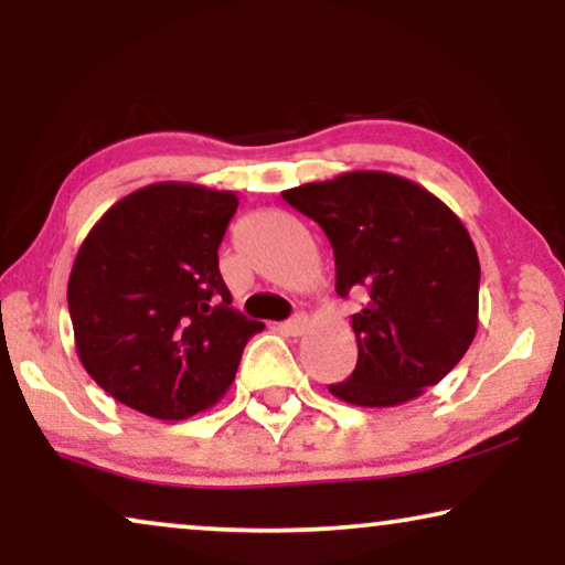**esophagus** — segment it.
Returning a JSON list of instances; mask_svg holds the SVG:
<instances>
[{
    "label": "esophagus",
    "mask_w": 565,
    "mask_h": 565,
    "mask_svg": "<svg viewBox=\"0 0 565 565\" xmlns=\"http://www.w3.org/2000/svg\"><path fill=\"white\" fill-rule=\"evenodd\" d=\"M308 327H311V321H308V316H306V313H298V316H292L290 321L282 323V331H288L290 337H300Z\"/></svg>",
    "instance_id": "1"
}]
</instances>
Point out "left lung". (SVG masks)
<instances>
[{"mask_svg":"<svg viewBox=\"0 0 565 565\" xmlns=\"http://www.w3.org/2000/svg\"><path fill=\"white\" fill-rule=\"evenodd\" d=\"M327 234L337 292H365L352 316L358 365L331 396L385 408L419 398L462 360L478 329L468 228L437 195L391 172H344L282 192Z\"/></svg>","mask_w":565,"mask_h":565,"instance_id":"8db88e82","label":"left lung"}]
</instances>
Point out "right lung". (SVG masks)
<instances>
[{"label": "right lung", "mask_w": 565, "mask_h": 565, "mask_svg": "<svg viewBox=\"0 0 565 565\" xmlns=\"http://www.w3.org/2000/svg\"><path fill=\"white\" fill-rule=\"evenodd\" d=\"M238 198L153 182L118 200L76 252L68 313L82 365L115 401L153 419L205 412L234 383L265 323L231 308L218 246Z\"/></svg>", "instance_id": "obj_1"}]
</instances>
